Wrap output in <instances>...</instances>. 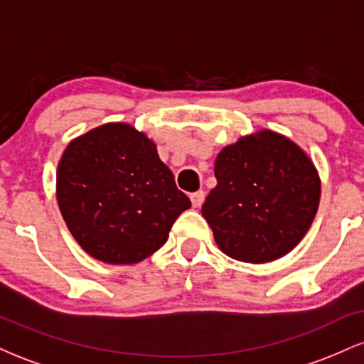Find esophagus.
Masks as SVG:
<instances>
[{
	"label": "esophagus",
	"instance_id": "34e87169",
	"mask_svg": "<svg viewBox=\"0 0 364 364\" xmlns=\"http://www.w3.org/2000/svg\"><path fill=\"white\" fill-rule=\"evenodd\" d=\"M190 200H191V205L200 207L203 203V200H205V191H203V190L193 191V193L190 195Z\"/></svg>",
	"mask_w": 364,
	"mask_h": 364
}]
</instances>
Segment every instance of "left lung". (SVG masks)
<instances>
[{
	"instance_id": "8db88e82",
	"label": "left lung",
	"mask_w": 364,
	"mask_h": 364,
	"mask_svg": "<svg viewBox=\"0 0 364 364\" xmlns=\"http://www.w3.org/2000/svg\"><path fill=\"white\" fill-rule=\"evenodd\" d=\"M217 186L202 215L228 257L277 260L308 232L320 202L310 157L284 135L262 129L228 145L215 159Z\"/></svg>"
}]
</instances>
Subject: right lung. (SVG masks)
Masks as SVG:
<instances>
[{
  "label": "right lung",
  "instance_id": "add662e5",
  "mask_svg": "<svg viewBox=\"0 0 364 364\" xmlns=\"http://www.w3.org/2000/svg\"><path fill=\"white\" fill-rule=\"evenodd\" d=\"M56 196L77 243L112 265L141 262L157 252L191 205L156 144L127 123L90 129L65 149Z\"/></svg>",
  "mask_w": 364,
  "mask_h": 364
}]
</instances>
